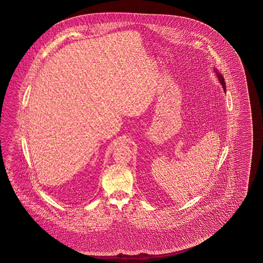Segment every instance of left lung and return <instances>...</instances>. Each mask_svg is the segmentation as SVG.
<instances>
[{
	"instance_id": "8db88e82",
	"label": "left lung",
	"mask_w": 263,
	"mask_h": 263,
	"mask_svg": "<svg viewBox=\"0 0 263 263\" xmlns=\"http://www.w3.org/2000/svg\"><path fill=\"white\" fill-rule=\"evenodd\" d=\"M214 70H215L216 75H217V78L219 79V81H220V83L222 84L223 90H224V92H226V83H224V79H223V75H221V73H219L216 69H214Z\"/></svg>"
}]
</instances>
